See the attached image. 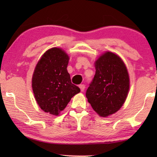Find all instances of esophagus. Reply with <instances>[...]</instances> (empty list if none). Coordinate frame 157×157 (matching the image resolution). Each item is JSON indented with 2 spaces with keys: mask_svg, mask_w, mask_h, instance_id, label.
<instances>
[{
  "mask_svg": "<svg viewBox=\"0 0 157 157\" xmlns=\"http://www.w3.org/2000/svg\"><path fill=\"white\" fill-rule=\"evenodd\" d=\"M79 88H80L81 91L83 92V91H84V89H85V85H83V84H81V85H79Z\"/></svg>",
  "mask_w": 157,
  "mask_h": 157,
  "instance_id": "esophagus-1",
  "label": "esophagus"
}]
</instances>
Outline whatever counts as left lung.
I'll list each match as a JSON object with an SVG mask.
<instances>
[{
	"label": "left lung",
	"instance_id": "1",
	"mask_svg": "<svg viewBox=\"0 0 157 157\" xmlns=\"http://www.w3.org/2000/svg\"><path fill=\"white\" fill-rule=\"evenodd\" d=\"M96 74L86 90L88 101L100 117H106L121 109L129 90V76L121 58L112 52L95 61Z\"/></svg>",
	"mask_w": 157,
	"mask_h": 157
}]
</instances>
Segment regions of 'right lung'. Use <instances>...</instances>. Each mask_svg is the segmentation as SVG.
<instances>
[{"mask_svg": "<svg viewBox=\"0 0 157 157\" xmlns=\"http://www.w3.org/2000/svg\"><path fill=\"white\" fill-rule=\"evenodd\" d=\"M69 57L59 48L49 49L42 56L34 70L32 89L40 108L59 116L71 98L80 92L73 84L67 71Z\"/></svg>", "mask_w": 157, "mask_h": 157, "instance_id": "add662e5", "label": "right lung"}]
</instances>
